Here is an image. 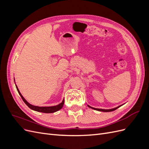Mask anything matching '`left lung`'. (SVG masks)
Returning a JSON list of instances; mask_svg holds the SVG:
<instances>
[{
	"label": "left lung",
	"instance_id": "left-lung-1",
	"mask_svg": "<svg viewBox=\"0 0 149 149\" xmlns=\"http://www.w3.org/2000/svg\"><path fill=\"white\" fill-rule=\"evenodd\" d=\"M122 106V105H121ZM121 106H119L118 107H117L116 108H114V109H96V108H94V107H92L91 106H88V107L92 108V109H94V110H96V111H102V112H111V111H115L116 109H118V108H119V107H120Z\"/></svg>",
	"mask_w": 149,
	"mask_h": 149
}]
</instances>
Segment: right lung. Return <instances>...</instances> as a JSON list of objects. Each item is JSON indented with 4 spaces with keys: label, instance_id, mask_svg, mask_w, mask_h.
I'll use <instances>...</instances> for the list:
<instances>
[{
    "label": "right lung",
    "instance_id": "1",
    "mask_svg": "<svg viewBox=\"0 0 149 149\" xmlns=\"http://www.w3.org/2000/svg\"><path fill=\"white\" fill-rule=\"evenodd\" d=\"M17 89L18 91V93L20 94V96H21L22 100L24 101V102L26 104V106H27L29 108H30L31 109H32L33 111H38V112H43V113H53V112H56L58 111H59L60 109H61V108L63 107V106L64 104V100L63 101H62L61 103H60V104H58L57 106H51V107H38V106H33L29 104L27 101H26L25 98L22 96V95L21 94V93H20L19 89H18L17 86H16Z\"/></svg>",
    "mask_w": 149,
    "mask_h": 149
}]
</instances>
